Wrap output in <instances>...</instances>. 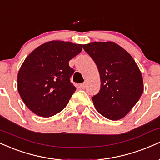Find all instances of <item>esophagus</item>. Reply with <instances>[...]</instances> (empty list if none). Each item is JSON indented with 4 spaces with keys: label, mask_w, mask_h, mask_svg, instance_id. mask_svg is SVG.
I'll return each instance as SVG.
<instances>
[{
    "label": "esophagus",
    "mask_w": 160,
    "mask_h": 160,
    "mask_svg": "<svg viewBox=\"0 0 160 160\" xmlns=\"http://www.w3.org/2000/svg\"><path fill=\"white\" fill-rule=\"evenodd\" d=\"M79 86H80V88H81V89H85L86 86V82H82V83H80V85H79Z\"/></svg>",
    "instance_id": "34e87169"
}]
</instances>
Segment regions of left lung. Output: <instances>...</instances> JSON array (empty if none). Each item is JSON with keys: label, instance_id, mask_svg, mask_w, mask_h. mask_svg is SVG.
Instances as JSON below:
<instances>
[{"label": "left lung", "instance_id": "obj_1", "mask_svg": "<svg viewBox=\"0 0 160 160\" xmlns=\"http://www.w3.org/2000/svg\"><path fill=\"white\" fill-rule=\"evenodd\" d=\"M82 47L100 74V91L92 98L97 111L111 120L123 118L144 91L139 68L129 53L113 42H93Z\"/></svg>", "mask_w": 160, "mask_h": 160}]
</instances>
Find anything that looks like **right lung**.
<instances>
[{
  "instance_id": "obj_1",
  "label": "right lung",
  "mask_w": 160,
  "mask_h": 160,
  "mask_svg": "<svg viewBox=\"0 0 160 160\" xmlns=\"http://www.w3.org/2000/svg\"><path fill=\"white\" fill-rule=\"evenodd\" d=\"M81 44L52 40L28 56L18 73V91L28 108L49 117L66 107L76 91L70 78L74 70L69 61L82 51Z\"/></svg>"
}]
</instances>
